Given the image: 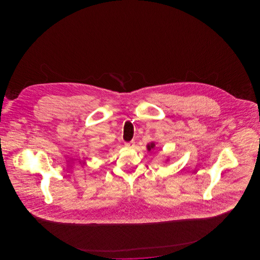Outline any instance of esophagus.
Masks as SVG:
<instances>
[{"label":"esophagus","mask_w":260,"mask_h":260,"mask_svg":"<svg viewBox=\"0 0 260 260\" xmlns=\"http://www.w3.org/2000/svg\"><path fill=\"white\" fill-rule=\"evenodd\" d=\"M125 147H127V148H133L134 147V145H135V141H130V142H125Z\"/></svg>","instance_id":"esophagus-1"}]
</instances>
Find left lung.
<instances>
[{
  "instance_id": "left-lung-1",
  "label": "left lung",
  "mask_w": 260,
  "mask_h": 260,
  "mask_svg": "<svg viewBox=\"0 0 260 260\" xmlns=\"http://www.w3.org/2000/svg\"><path fill=\"white\" fill-rule=\"evenodd\" d=\"M155 147V144L154 143H150L147 146V148H148V149L149 150H151V149H153V148Z\"/></svg>"
}]
</instances>
